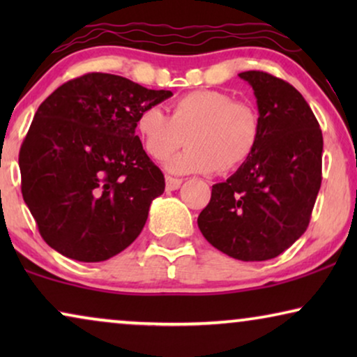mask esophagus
<instances>
[{"instance_id":"obj_1","label":"esophagus","mask_w":357,"mask_h":357,"mask_svg":"<svg viewBox=\"0 0 357 357\" xmlns=\"http://www.w3.org/2000/svg\"><path fill=\"white\" fill-rule=\"evenodd\" d=\"M180 185H182V178H174V177H167L165 178V188L169 192H174V190H178Z\"/></svg>"}]
</instances>
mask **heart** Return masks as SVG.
Here are the masks:
<instances>
[{
  "label": "heart",
  "instance_id": "1",
  "mask_svg": "<svg viewBox=\"0 0 357 357\" xmlns=\"http://www.w3.org/2000/svg\"><path fill=\"white\" fill-rule=\"evenodd\" d=\"M169 110L170 116L159 107H146L136 119V133L154 159L167 158L187 136L188 148L167 162L174 174H229L250 159L260 139L257 112L226 92H187Z\"/></svg>",
  "mask_w": 357,
  "mask_h": 357
}]
</instances>
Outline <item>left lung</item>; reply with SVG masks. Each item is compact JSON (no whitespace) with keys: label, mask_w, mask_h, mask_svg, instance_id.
I'll use <instances>...</instances> for the list:
<instances>
[{"label":"left lung","mask_w":357,"mask_h":357,"mask_svg":"<svg viewBox=\"0 0 357 357\" xmlns=\"http://www.w3.org/2000/svg\"><path fill=\"white\" fill-rule=\"evenodd\" d=\"M238 77L255 94L260 139L236 174L213 185L198 227L226 255L265 261L289 248L309 226L321 183L324 136L289 82L263 71Z\"/></svg>","instance_id":"obj_1"}]
</instances>
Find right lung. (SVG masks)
<instances>
[{"instance_id": "1", "label": "right lung", "mask_w": 357, "mask_h": 357, "mask_svg": "<svg viewBox=\"0 0 357 357\" xmlns=\"http://www.w3.org/2000/svg\"><path fill=\"white\" fill-rule=\"evenodd\" d=\"M170 96L89 73L42 102L19 151V169L24 202L53 250L104 261L139 236L165 180L135 135L136 119Z\"/></svg>"}]
</instances>
